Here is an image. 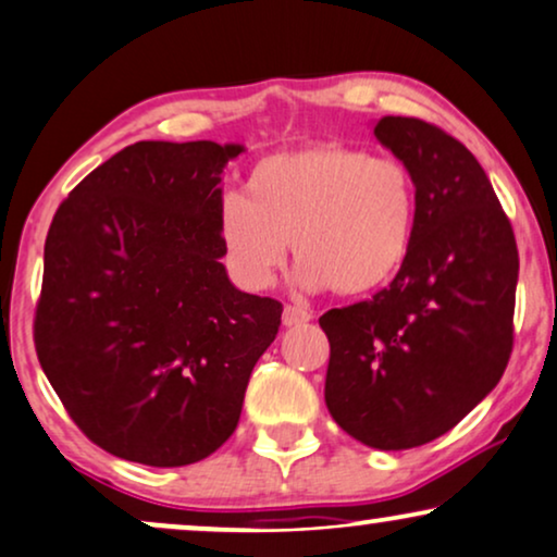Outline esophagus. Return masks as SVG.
<instances>
[{
  "instance_id": "34e87169",
  "label": "esophagus",
  "mask_w": 557,
  "mask_h": 557,
  "mask_svg": "<svg viewBox=\"0 0 557 557\" xmlns=\"http://www.w3.org/2000/svg\"><path fill=\"white\" fill-rule=\"evenodd\" d=\"M310 318H313V313L306 308H298V306H287L283 310V325L285 329H300V325L310 323Z\"/></svg>"
}]
</instances>
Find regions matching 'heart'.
<instances>
[{"instance_id":"1","label":"heart","mask_w":557,"mask_h":557,"mask_svg":"<svg viewBox=\"0 0 557 557\" xmlns=\"http://www.w3.org/2000/svg\"><path fill=\"white\" fill-rule=\"evenodd\" d=\"M414 221L418 188L403 160L318 143L257 160L247 196L221 203L219 242L247 290L274 283L290 242L302 290L369 295L403 270Z\"/></svg>"}]
</instances>
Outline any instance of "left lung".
Listing matches in <instances>:
<instances>
[{
  "label": "left lung",
  "instance_id": "left-lung-1",
  "mask_svg": "<svg viewBox=\"0 0 557 557\" xmlns=\"http://www.w3.org/2000/svg\"><path fill=\"white\" fill-rule=\"evenodd\" d=\"M374 137L414 177V239L389 287L318 318L331 344L325 405L364 446L407 450L448 433L502 380L520 257L458 139L412 116H382Z\"/></svg>",
  "mask_w": 557,
  "mask_h": 557
}]
</instances>
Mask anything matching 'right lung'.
I'll use <instances>...</instances> for the list:
<instances>
[{
    "label": "right lung",
    "mask_w": 557,
    "mask_h": 557,
    "mask_svg": "<svg viewBox=\"0 0 557 557\" xmlns=\"http://www.w3.org/2000/svg\"><path fill=\"white\" fill-rule=\"evenodd\" d=\"M244 145L124 147L55 211L35 348L73 422L111 456L188 466L224 446L283 306L221 264L224 168Z\"/></svg>",
    "instance_id": "obj_1"
}]
</instances>
